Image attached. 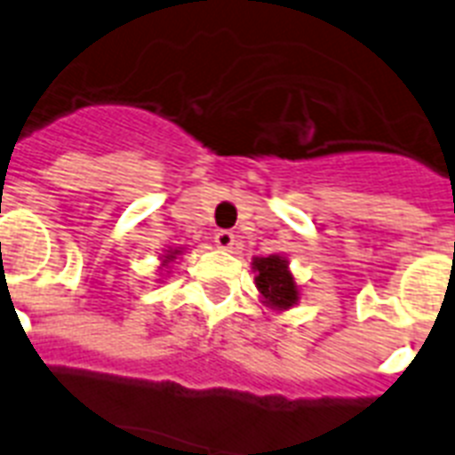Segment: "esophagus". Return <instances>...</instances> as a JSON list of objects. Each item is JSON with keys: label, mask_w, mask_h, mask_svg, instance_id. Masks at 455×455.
Instances as JSON below:
<instances>
[{"label": "esophagus", "mask_w": 455, "mask_h": 455, "mask_svg": "<svg viewBox=\"0 0 455 455\" xmlns=\"http://www.w3.org/2000/svg\"><path fill=\"white\" fill-rule=\"evenodd\" d=\"M214 243H217V248L231 250L235 245V235L231 231H227V228H221V231L214 234Z\"/></svg>", "instance_id": "34e87169"}]
</instances>
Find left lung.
<instances>
[{"label": "left lung", "instance_id": "1", "mask_svg": "<svg viewBox=\"0 0 455 455\" xmlns=\"http://www.w3.org/2000/svg\"><path fill=\"white\" fill-rule=\"evenodd\" d=\"M252 269L257 271L255 285L262 292L264 302L274 309H291L292 304H298V283L288 269V259L281 255L255 257Z\"/></svg>", "mask_w": 455, "mask_h": 455}]
</instances>
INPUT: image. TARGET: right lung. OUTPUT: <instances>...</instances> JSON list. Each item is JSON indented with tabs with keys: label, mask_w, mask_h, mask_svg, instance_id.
Instances as JSON below:
<instances>
[{
	"label": "right lung",
	"mask_w": 455,
	"mask_h": 455,
	"mask_svg": "<svg viewBox=\"0 0 455 455\" xmlns=\"http://www.w3.org/2000/svg\"><path fill=\"white\" fill-rule=\"evenodd\" d=\"M179 252H181V250H167V255H164V262L163 264H167V262H170V259H174V257H177Z\"/></svg>",
	"instance_id": "obj_1"
}]
</instances>
